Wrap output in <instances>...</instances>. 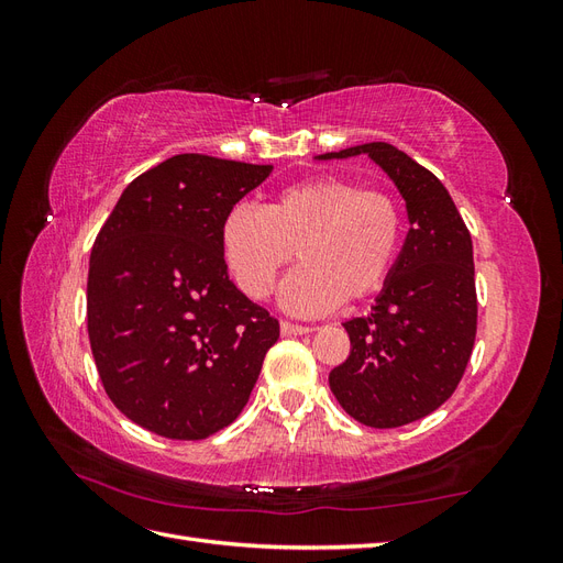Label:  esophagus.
Instances as JSON below:
<instances>
[{
	"label": "esophagus",
	"mask_w": 563,
	"mask_h": 563,
	"mask_svg": "<svg viewBox=\"0 0 563 563\" xmlns=\"http://www.w3.org/2000/svg\"><path fill=\"white\" fill-rule=\"evenodd\" d=\"M310 331L312 327H302V323H294V321H282V335H302Z\"/></svg>",
	"instance_id": "34e87169"
}]
</instances>
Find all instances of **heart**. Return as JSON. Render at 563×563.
Returning <instances> with one entry per match:
<instances>
[{"instance_id": "obj_1", "label": "heart", "mask_w": 563, "mask_h": 563, "mask_svg": "<svg viewBox=\"0 0 563 563\" xmlns=\"http://www.w3.org/2000/svg\"><path fill=\"white\" fill-rule=\"evenodd\" d=\"M404 240L397 199L378 187L317 176L284 187L265 209L236 203L220 228V246L240 291L269 296L282 269L302 265L286 279L282 302L291 312L321 314L340 302L380 291Z\"/></svg>"}]
</instances>
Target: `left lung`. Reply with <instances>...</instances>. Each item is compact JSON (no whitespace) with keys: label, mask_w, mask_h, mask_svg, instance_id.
Wrapping results in <instances>:
<instances>
[{"label":"left lung","mask_w":563,"mask_h":563,"mask_svg":"<svg viewBox=\"0 0 563 563\" xmlns=\"http://www.w3.org/2000/svg\"><path fill=\"white\" fill-rule=\"evenodd\" d=\"M354 155L395 180L411 230L371 314L343 323L350 356L329 385L356 422L391 430L437 411L463 380L476 335L472 236L441 180L395 145L366 143L321 159Z\"/></svg>","instance_id":"8db88e82"}]
</instances>
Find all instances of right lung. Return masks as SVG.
I'll use <instances>...</instances> for the list:
<instances>
[{
  "instance_id": "1",
  "label": "right lung",
  "mask_w": 563,
  "mask_h": 563,
  "mask_svg": "<svg viewBox=\"0 0 563 563\" xmlns=\"http://www.w3.org/2000/svg\"><path fill=\"white\" fill-rule=\"evenodd\" d=\"M272 166L176 155L129 183L89 263L100 383L129 420L197 441L236 420L279 321L228 277L220 228Z\"/></svg>"
}]
</instances>
